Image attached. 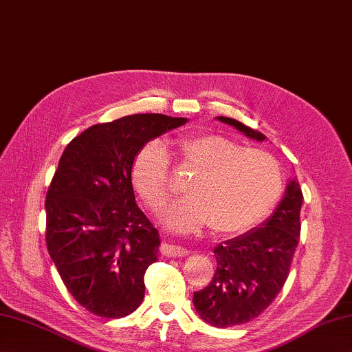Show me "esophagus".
Wrapping results in <instances>:
<instances>
[{
  "mask_svg": "<svg viewBox=\"0 0 352 352\" xmlns=\"http://www.w3.org/2000/svg\"><path fill=\"white\" fill-rule=\"evenodd\" d=\"M160 251L164 256L168 257H184L188 256V251L179 245H174V244H164L160 247Z\"/></svg>",
  "mask_w": 352,
  "mask_h": 352,
  "instance_id": "obj_1",
  "label": "esophagus"
}]
</instances>
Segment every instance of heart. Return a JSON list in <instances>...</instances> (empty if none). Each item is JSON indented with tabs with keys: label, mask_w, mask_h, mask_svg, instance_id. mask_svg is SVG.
<instances>
[{
	"label": "heart",
	"mask_w": 352,
	"mask_h": 352,
	"mask_svg": "<svg viewBox=\"0 0 352 352\" xmlns=\"http://www.w3.org/2000/svg\"><path fill=\"white\" fill-rule=\"evenodd\" d=\"M170 157L188 174L187 197L165 211L164 221L177 232L210 223L217 233H238L262 220L283 190V173L274 156L245 148L220 135L205 133L174 142ZM135 190L153 211L170 196L169 157L162 144L147 142L133 157Z\"/></svg>",
	"instance_id": "heart-1"
}]
</instances>
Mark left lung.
Instances as JSON below:
<instances>
[{
    "label": "left lung",
    "instance_id": "obj_1",
    "mask_svg": "<svg viewBox=\"0 0 352 352\" xmlns=\"http://www.w3.org/2000/svg\"><path fill=\"white\" fill-rule=\"evenodd\" d=\"M219 120L248 138L266 140L262 132L230 117L220 116ZM302 202L300 186L292 179L283 201L262 226L214 248L217 270L211 283L193 294L196 312L205 322L219 329L239 326L258 317L274 302L299 244Z\"/></svg>",
    "mask_w": 352,
    "mask_h": 352
}]
</instances>
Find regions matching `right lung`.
Returning <instances> with one entry per match:
<instances>
[{
  "mask_svg": "<svg viewBox=\"0 0 352 352\" xmlns=\"http://www.w3.org/2000/svg\"><path fill=\"white\" fill-rule=\"evenodd\" d=\"M187 122L132 114L90 126L62 153L46 196V244L67 290L102 318L132 314L159 232L135 202L132 162L141 147Z\"/></svg>",
  "mask_w": 352,
  "mask_h": 352,
  "instance_id": "1",
  "label": "right lung"
}]
</instances>
